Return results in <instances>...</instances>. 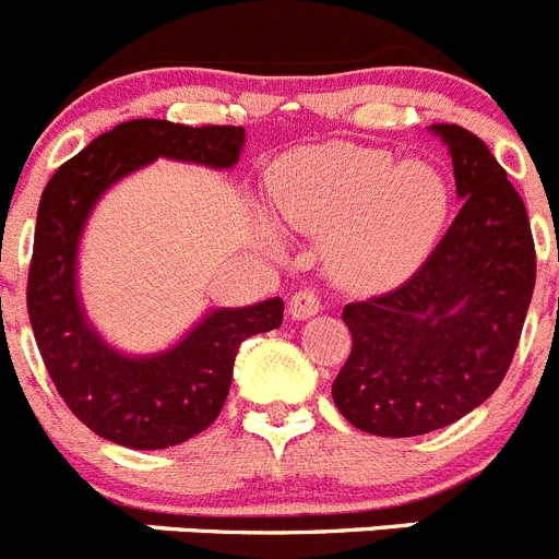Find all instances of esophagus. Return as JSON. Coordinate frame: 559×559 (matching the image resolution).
I'll return each mask as SVG.
<instances>
[{"label": "esophagus", "instance_id": "obj_1", "mask_svg": "<svg viewBox=\"0 0 559 559\" xmlns=\"http://www.w3.org/2000/svg\"><path fill=\"white\" fill-rule=\"evenodd\" d=\"M321 310V296L316 290H299V294L290 296L288 301V313L290 319L296 321H305L310 316H316Z\"/></svg>", "mask_w": 559, "mask_h": 559}]
</instances>
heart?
<instances>
[{
    "mask_svg": "<svg viewBox=\"0 0 559 559\" xmlns=\"http://www.w3.org/2000/svg\"><path fill=\"white\" fill-rule=\"evenodd\" d=\"M276 207L288 224L326 238L343 283L380 288L416 269L449 216V186L424 160L357 143L301 150L274 174Z\"/></svg>",
    "mask_w": 559,
    "mask_h": 559,
    "instance_id": "1",
    "label": "heart"
}]
</instances>
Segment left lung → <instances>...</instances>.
I'll return each instance as SVG.
<instances>
[{
  "label": "left lung",
  "mask_w": 559,
  "mask_h": 559,
  "mask_svg": "<svg viewBox=\"0 0 559 559\" xmlns=\"http://www.w3.org/2000/svg\"><path fill=\"white\" fill-rule=\"evenodd\" d=\"M432 132L452 155L457 218L407 283L343 307L352 355L332 399L382 438L435 432L479 407L513 362L535 290L530 218L507 171L474 132Z\"/></svg>",
  "instance_id": "left-lung-1"
}]
</instances>
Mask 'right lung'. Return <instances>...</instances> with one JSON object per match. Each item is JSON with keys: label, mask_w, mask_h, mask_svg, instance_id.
I'll return each instance as SVG.
<instances>
[{"label": "right lung", "mask_w": 559, "mask_h": 559, "mask_svg": "<svg viewBox=\"0 0 559 559\" xmlns=\"http://www.w3.org/2000/svg\"><path fill=\"white\" fill-rule=\"evenodd\" d=\"M243 127H186L132 119L112 127L55 171L38 204L27 313L35 343L69 409L99 438L130 449H168L207 429L227 402L238 346L283 324V299L210 310L177 346L121 355L85 319L76 249L91 210L121 177L157 157L233 168Z\"/></svg>", "instance_id": "add662e5"}]
</instances>
